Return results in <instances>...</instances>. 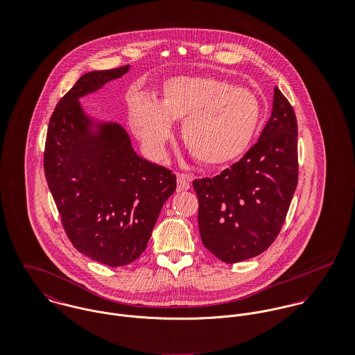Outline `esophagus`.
I'll return each mask as SVG.
<instances>
[{
    "label": "esophagus",
    "instance_id": "esophagus-1",
    "mask_svg": "<svg viewBox=\"0 0 355 355\" xmlns=\"http://www.w3.org/2000/svg\"><path fill=\"white\" fill-rule=\"evenodd\" d=\"M190 184H191V178L184 175V173H178V193H182V191H186L190 189Z\"/></svg>",
    "mask_w": 355,
    "mask_h": 355
}]
</instances>
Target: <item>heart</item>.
Listing matches in <instances>:
<instances>
[{"label": "heart", "instance_id": "1", "mask_svg": "<svg viewBox=\"0 0 355 355\" xmlns=\"http://www.w3.org/2000/svg\"><path fill=\"white\" fill-rule=\"evenodd\" d=\"M261 102L253 92L202 75L166 79L157 101L135 97L128 124L146 150L162 157L172 135V121L183 120L184 146L203 165L220 166L248 150L261 121Z\"/></svg>", "mask_w": 355, "mask_h": 355}]
</instances>
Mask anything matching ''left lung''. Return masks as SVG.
<instances>
[{
    "mask_svg": "<svg viewBox=\"0 0 355 355\" xmlns=\"http://www.w3.org/2000/svg\"><path fill=\"white\" fill-rule=\"evenodd\" d=\"M295 113L275 87L257 144L213 179L194 180L203 246L227 263L265 252L279 235L298 183Z\"/></svg>",
    "mask_w": 355,
    "mask_h": 355,
    "instance_id": "left-lung-1",
    "label": "left lung"
}]
</instances>
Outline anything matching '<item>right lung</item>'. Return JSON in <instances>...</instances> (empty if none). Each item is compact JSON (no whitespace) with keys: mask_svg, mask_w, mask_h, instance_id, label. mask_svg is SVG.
I'll list each match as a JSON object with an SVG mask.
<instances>
[{"mask_svg":"<svg viewBox=\"0 0 355 355\" xmlns=\"http://www.w3.org/2000/svg\"><path fill=\"white\" fill-rule=\"evenodd\" d=\"M128 71L79 78L51 114L45 146V176L71 243L107 266L128 265L145 252L176 190L172 171L142 158L119 123L87 114L79 101Z\"/></svg>","mask_w":355,"mask_h":355,"instance_id":"1","label":"right lung"}]
</instances>
